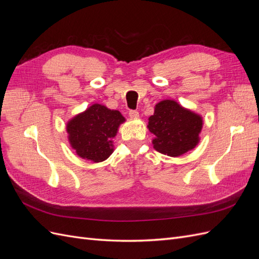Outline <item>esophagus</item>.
Returning <instances> with one entry per match:
<instances>
[{
	"instance_id": "obj_1",
	"label": "esophagus",
	"mask_w": 259,
	"mask_h": 259,
	"mask_svg": "<svg viewBox=\"0 0 259 259\" xmlns=\"http://www.w3.org/2000/svg\"><path fill=\"white\" fill-rule=\"evenodd\" d=\"M128 114L132 119H137V117H139V112L137 110H130Z\"/></svg>"
}]
</instances>
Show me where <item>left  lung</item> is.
Masks as SVG:
<instances>
[{
	"mask_svg": "<svg viewBox=\"0 0 259 259\" xmlns=\"http://www.w3.org/2000/svg\"><path fill=\"white\" fill-rule=\"evenodd\" d=\"M202 126L203 120L199 114L170 99L156 104L148 122L149 131L155 136L153 148L169 156H179L192 150L199 143Z\"/></svg>",
	"mask_w": 259,
	"mask_h": 259,
	"instance_id": "1",
	"label": "left lung"
}]
</instances>
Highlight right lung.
<instances>
[{
    "mask_svg": "<svg viewBox=\"0 0 259 259\" xmlns=\"http://www.w3.org/2000/svg\"><path fill=\"white\" fill-rule=\"evenodd\" d=\"M124 121L120 111L95 104L68 122L69 143L81 158L103 162L113 152L111 139Z\"/></svg>",
    "mask_w": 259,
    "mask_h": 259,
    "instance_id": "add662e5",
    "label": "right lung"
}]
</instances>
